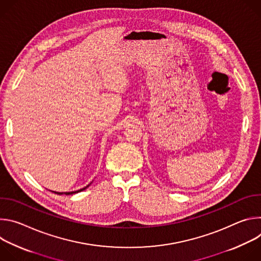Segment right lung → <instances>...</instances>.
<instances>
[{
	"mask_svg": "<svg viewBox=\"0 0 261 261\" xmlns=\"http://www.w3.org/2000/svg\"><path fill=\"white\" fill-rule=\"evenodd\" d=\"M87 187H88V186H87ZM87 187H86V188H84V189H81V190H79V191H73V192H66L65 194H66V195H70V194H74V193H79V192H81V191H83V190L87 189ZM54 193H56V194H63V193H60V192H54Z\"/></svg>",
	"mask_w": 261,
	"mask_h": 261,
	"instance_id": "right-lung-1",
	"label": "right lung"
}]
</instances>
